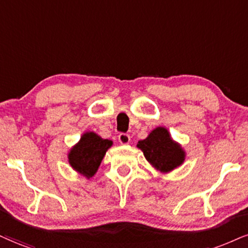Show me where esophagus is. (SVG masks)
<instances>
[{
	"mask_svg": "<svg viewBox=\"0 0 248 248\" xmlns=\"http://www.w3.org/2000/svg\"><path fill=\"white\" fill-rule=\"evenodd\" d=\"M118 140H119V142H121V145H129L131 138H130L129 134L121 133L118 136Z\"/></svg>",
	"mask_w": 248,
	"mask_h": 248,
	"instance_id": "esophagus-1",
	"label": "esophagus"
}]
</instances>
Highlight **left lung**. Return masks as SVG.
<instances>
[{
	"mask_svg": "<svg viewBox=\"0 0 248 248\" xmlns=\"http://www.w3.org/2000/svg\"><path fill=\"white\" fill-rule=\"evenodd\" d=\"M137 147L143 153L149 164L161 173H169L177 169L186 157L185 149L171 138L170 132L163 126L152 130L147 138L138 141Z\"/></svg>",
	"mask_w": 248,
	"mask_h": 248,
	"instance_id": "obj_1",
	"label": "left lung"
}]
</instances>
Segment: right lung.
Segmentation results:
<instances>
[{
  "instance_id": "obj_1",
  "label": "right lung",
  "mask_w": 248,
  "mask_h": 248,
  "mask_svg": "<svg viewBox=\"0 0 248 248\" xmlns=\"http://www.w3.org/2000/svg\"><path fill=\"white\" fill-rule=\"evenodd\" d=\"M112 146L109 139L101 138L93 131L82 133L79 141L68 153V162L76 172L90 179L96 173L106 153Z\"/></svg>"
}]
</instances>
